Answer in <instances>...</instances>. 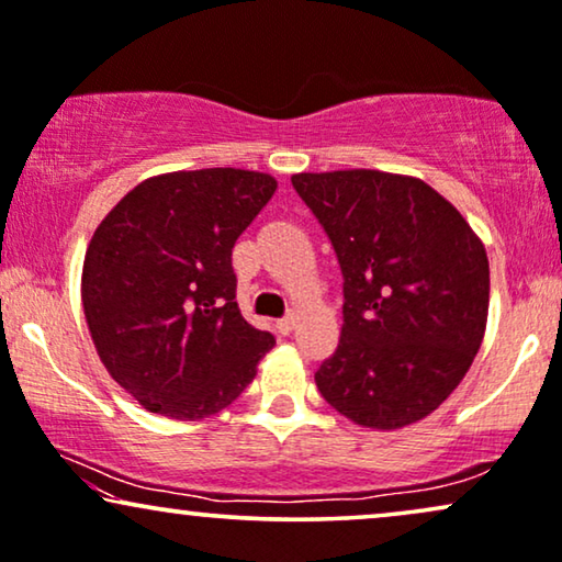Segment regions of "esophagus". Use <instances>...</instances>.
<instances>
[{
    "label": "esophagus",
    "instance_id": "1",
    "mask_svg": "<svg viewBox=\"0 0 562 562\" xmlns=\"http://www.w3.org/2000/svg\"><path fill=\"white\" fill-rule=\"evenodd\" d=\"M276 328H279V334H283V336L292 334V330H294V315H286V317H283V321L276 323Z\"/></svg>",
    "mask_w": 562,
    "mask_h": 562
}]
</instances>
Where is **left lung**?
Here are the masks:
<instances>
[{
    "label": "left lung",
    "mask_w": 562,
    "mask_h": 562,
    "mask_svg": "<svg viewBox=\"0 0 562 562\" xmlns=\"http://www.w3.org/2000/svg\"><path fill=\"white\" fill-rule=\"evenodd\" d=\"M292 184L344 273L341 338L315 372L317 391L359 427L391 432L429 417L459 387L487 328L482 239L417 177L304 171Z\"/></svg>",
    "instance_id": "obj_1"
}]
</instances>
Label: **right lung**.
I'll list each match as a JSON object with an SVG mask.
<instances>
[{
    "label": "right lung",
    "mask_w": 562,
    "mask_h": 562,
    "mask_svg": "<svg viewBox=\"0 0 562 562\" xmlns=\"http://www.w3.org/2000/svg\"><path fill=\"white\" fill-rule=\"evenodd\" d=\"M276 187L262 171H169L130 190L93 232L80 281L90 338L148 412L218 414L273 349L234 302L232 247Z\"/></svg>",
    "instance_id": "1"
}]
</instances>
